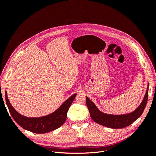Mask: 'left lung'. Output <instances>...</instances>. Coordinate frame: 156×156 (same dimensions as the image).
<instances>
[{
    "instance_id": "left-lung-1",
    "label": "left lung",
    "mask_w": 156,
    "mask_h": 156,
    "mask_svg": "<svg viewBox=\"0 0 156 156\" xmlns=\"http://www.w3.org/2000/svg\"><path fill=\"white\" fill-rule=\"evenodd\" d=\"M148 84L142 102L133 112L124 115H111L101 112L94 103L86 96V103L92 119L96 123L113 129H120L127 127L134 122L143 114L148 98Z\"/></svg>"
}]
</instances>
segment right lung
Masks as SVG:
<instances>
[{"mask_svg":"<svg viewBox=\"0 0 156 156\" xmlns=\"http://www.w3.org/2000/svg\"><path fill=\"white\" fill-rule=\"evenodd\" d=\"M77 94H74L67 99L55 111L41 117L30 118L20 114L9 101L5 92L6 103L10 114L17 123L23 129L35 133H45L58 128L66 120L67 112Z\"/></svg>","mask_w":156,"mask_h":156,"instance_id":"add662e5","label":"right lung"}]
</instances>
